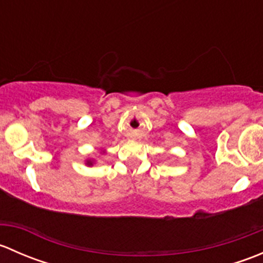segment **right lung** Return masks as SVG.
<instances>
[{"instance_id": "1", "label": "right lung", "mask_w": 263, "mask_h": 263, "mask_svg": "<svg viewBox=\"0 0 263 263\" xmlns=\"http://www.w3.org/2000/svg\"><path fill=\"white\" fill-rule=\"evenodd\" d=\"M100 154H105V150H102V153ZM85 164H86L87 166H92L95 164V160L94 159H86V160H85Z\"/></svg>"}]
</instances>
